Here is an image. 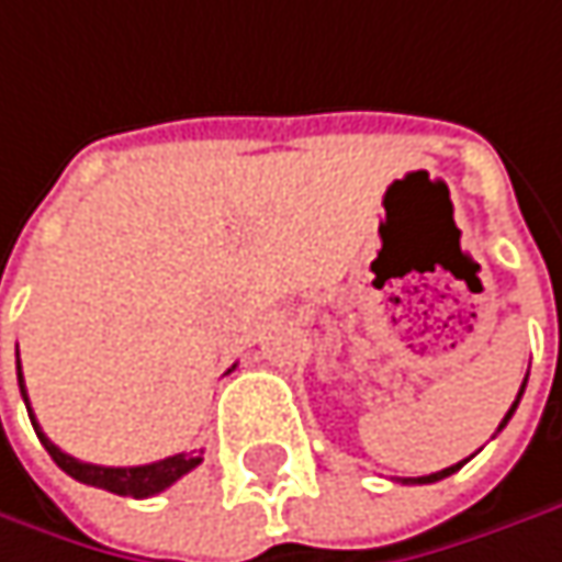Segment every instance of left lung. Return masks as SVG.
Listing matches in <instances>:
<instances>
[{
    "instance_id": "obj_1",
    "label": "left lung",
    "mask_w": 562,
    "mask_h": 562,
    "mask_svg": "<svg viewBox=\"0 0 562 562\" xmlns=\"http://www.w3.org/2000/svg\"><path fill=\"white\" fill-rule=\"evenodd\" d=\"M525 383H528V376H525ZM525 383H521V389H518V398H515V405H512V408H508V415L502 418V425H498V431H502V428L508 425V418L515 415V408H518V402H521V392H525ZM467 460H470V457H467ZM467 460H463V463H467ZM463 463H453V467H447V470H440V473H431V476H418V480H402V483H437V480H443V476H450V473H457V470H460Z\"/></svg>"
}]
</instances>
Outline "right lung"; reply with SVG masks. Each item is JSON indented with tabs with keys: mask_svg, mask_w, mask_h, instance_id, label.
<instances>
[{
	"mask_svg": "<svg viewBox=\"0 0 562 562\" xmlns=\"http://www.w3.org/2000/svg\"><path fill=\"white\" fill-rule=\"evenodd\" d=\"M19 389H22V398L27 405L25 392V376H22V360H19ZM27 418L34 425V431L41 437L44 450L54 457V463L74 476L79 483L95 485V488H105V492H115V495H131V498H147V495H157L164 488L177 483L179 476H186L189 470H195L202 463V457H192V453H177V457H167V460H157V463H147V467H95V463H82L77 457L64 453L47 434L41 431V425L34 422V412L27 405Z\"/></svg>",
	"mask_w": 562,
	"mask_h": 562,
	"instance_id": "obj_1",
	"label": "right lung"
}]
</instances>
